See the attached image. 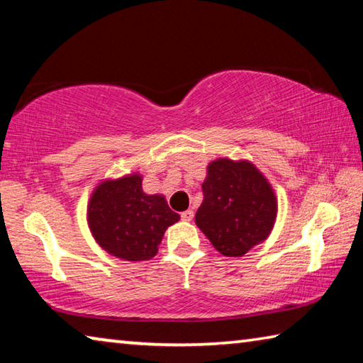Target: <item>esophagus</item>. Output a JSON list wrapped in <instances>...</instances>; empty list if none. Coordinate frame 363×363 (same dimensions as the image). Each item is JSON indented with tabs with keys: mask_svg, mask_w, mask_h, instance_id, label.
Wrapping results in <instances>:
<instances>
[{
	"mask_svg": "<svg viewBox=\"0 0 363 363\" xmlns=\"http://www.w3.org/2000/svg\"><path fill=\"white\" fill-rule=\"evenodd\" d=\"M181 219L182 220H192L194 219V211L192 210H187V211L181 213Z\"/></svg>",
	"mask_w": 363,
	"mask_h": 363,
	"instance_id": "esophagus-1",
	"label": "esophagus"
}]
</instances>
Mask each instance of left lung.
I'll list each match as a JSON object with an SVG mask.
<instances>
[{"label": "left lung", "mask_w": 363, "mask_h": 363, "mask_svg": "<svg viewBox=\"0 0 363 363\" xmlns=\"http://www.w3.org/2000/svg\"><path fill=\"white\" fill-rule=\"evenodd\" d=\"M195 223L220 255L238 257L266 240L277 216L270 184L253 163L219 158L208 164Z\"/></svg>", "instance_id": "8db88e82"}]
</instances>
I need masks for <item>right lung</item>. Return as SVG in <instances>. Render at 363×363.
Instances as JSON below:
<instances>
[{
    "label": "right lung",
    "mask_w": 363,
    "mask_h": 363,
    "mask_svg": "<svg viewBox=\"0 0 363 363\" xmlns=\"http://www.w3.org/2000/svg\"><path fill=\"white\" fill-rule=\"evenodd\" d=\"M179 220L162 195H147L138 173L104 181L91 196L88 224L96 242L112 256L145 261L157 255L164 230Z\"/></svg>",
    "instance_id": "right-lung-1"
}]
</instances>
